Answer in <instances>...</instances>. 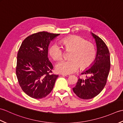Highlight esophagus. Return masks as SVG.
Masks as SVG:
<instances>
[{
  "label": "esophagus",
  "instance_id": "esophagus-1",
  "mask_svg": "<svg viewBox=\"0 0 123 123\" xmlns=\"http://www.w3.org/2000/svg\"><path fill=\"white\" fill-rule=\"evenodd\" d=\"M62 76H64V77H69L70 76V74H61Z\"/></svg>",
  "mask_w": 123,
  "mask_h": 123
}]
</instances>
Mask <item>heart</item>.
I'll return each instance as SVG.
<instances>
[{"label": "heart", "instance_id": "b5f03b06", "mask_svg": "<svg viewBox=\"0 0 123 123\" xmlns=\"http://www.w3.org/2000/svg\"><path fill=\"white\" fill-rule=\"evenodd\" d=\"M66 51H71L69 60H62L55 66L56 72L62 74H70L79 68L86 69L93 63L96 56V49L93 44L77 35H71L60 41ZM49 54L54 60H61L64 51L57 44H52L49 48Z\"/></svg>", "mask_w": 123, "mask_h": 123}]
</instances>
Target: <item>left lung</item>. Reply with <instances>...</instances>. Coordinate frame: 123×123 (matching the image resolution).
<instances>
[{
    "instance_id": "1",
    "label": "left lung",
    "mask_w": 123,
    "mask_h": 123,
    "mask_svg": "<svg viewBox=\"0 0 123 123\" xmlns=\"http://www.w3.org/2000/svg\"><path fill=\"white\" fill-rule=\"evenodd\" d=\"M91 34L97 48L95 60L91 68L81 74L86 75V78H79L76 86L73 88L75 95L83 99L93 98L103 90L111 68L110 53L106 44L98 36Z\"/></svg>"
}]
</instances>
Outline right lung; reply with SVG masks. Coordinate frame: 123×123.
<instances>
[{
  "label": "right lung",
  "instance_id": "1",
  "mask_svg": "<svg viewBox=\"0 0 123 123\" xmlns=\"http://www.w3.org/2000/svg\"><path fill=\"white\" fill-rule=\"evenodd\" d=\"M40 32L23 41L17 53L16 74L20 87L31 97L41 99L51 92L58 75L48 57L50 42L59 35Z\"/></svg>",
  "mask_w": 123,
  "mask_h": 123
}]
</instances>
